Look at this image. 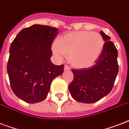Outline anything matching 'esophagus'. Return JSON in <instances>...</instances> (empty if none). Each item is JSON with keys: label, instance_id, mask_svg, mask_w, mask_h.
I'll list each match as a JSON object with an SVG mask.
<instances>
[{"label": "esophagus", "instance_id": "obj_1", "mask_svg": "<svg viewBox=\"0 0 129 129\" xmlns=\"http://www.w3.org/2000/svg\"><path fill=\"white\" fill-rule=\"evenodd\" d=\"M70 70V67L67 66V65H65L64 66V70Z\"/></svg>", "mask_w": 129, "mask_h": 129}]
</instances>
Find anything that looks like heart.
<instances>
[{
    "label": "heart",
    "mask_w": 129,
    "mask_h": 129,
    "mask_svg": "<svg viewBox=\"0 0 129 129\" xmlns=\"http://www.w3.org/2000/svg\"><path fill=\"white\" fill-rule=\"evenodd\" d=\"M104 39L98 33L77 31L64 35L53 46V51L59 59L69 57L75 67L84 68L91 66L100 56Z\"/></svg>",
    "instance_id": "1"
}]
</instances>
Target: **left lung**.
Instances as JSON below:
<instances>
[{
  "label": "left lung",
  "mask_w": 129,
  "mask_h": 129,
  "mask_svg": "<svg viewBox=\"0 0 129 129\" xmlns=\"http://www.w3.org/2000/svg\"><path fill=\"white\" fill-rule=\"evenodd\" d=\"M100 34L105 43L95 64L88 68L72 69L74 80L68 88L78 102L94 103L108 95L118 74L117 49L108 35L102 31Z\"/></svg>",
  "instance_id": "1"
}]
</instances>
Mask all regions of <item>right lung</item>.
I'll return each mask as SVG.
<instances>
[{"instance_id":"1","label":"right lung","mask_w":129,"mask_h":129,"mask_svg":"<svg viewBox=\"0 0 129 129\" xmlns=\"http://www.w3.org/2000/svg\"><path fill=\"white\" fill-rule=\"evenodd\" d=\"M58 33L55 27L33 25L21 30L11 43L7 63L11 89L27 103L44 100L53 80L63 72V65H54L50 59Z\"/></svg>"}]
</instances>
